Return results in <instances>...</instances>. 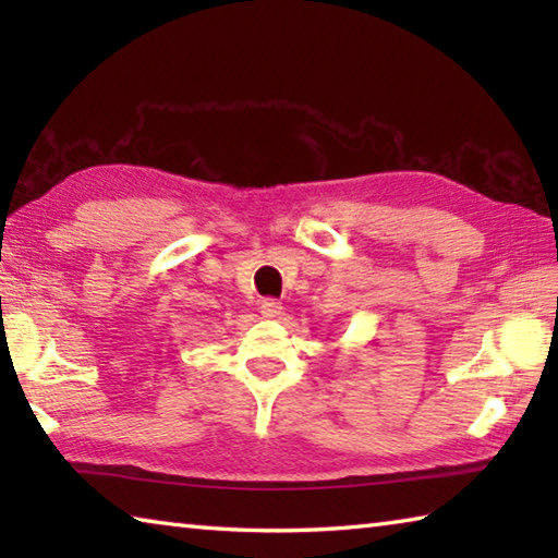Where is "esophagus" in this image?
<instances>
[{
  "label": "esophagus",
  "mask_w": 558,
  "mask_h": 558,
  "mask_svg": "<svg viewBox=\"0 0 558 558\" xmlns=\"http://www.w3.org/2000/svg\"><path fill=\"white\" fill-rule=\"evenodd\" d=\"M258 310H260V315H263V317L272 319V317H278V315L282 313V305H280L278 300H263Z\"/></svg>",
  "instance_id": "1"
}]
</instances>
